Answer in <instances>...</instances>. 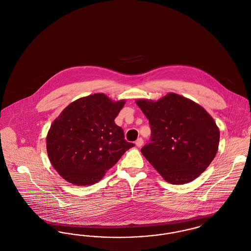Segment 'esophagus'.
I'll return each mask as SVG.
<instances>
[{"instance_id": "esophagus-1", "label": "esophagus", "mask_w": 251, "mask_h": 251, "mask_svg": "<svg viewBox=\"0 0 251 251\" xmlns=\"http://www.w3.org/2000/svg\"><path fill=\"white\" fill-rule=\"evenodd\" d=\"M144 141L142 138H138L136 141H135V145L137 146V147H141L142 145H143Z\"/></svg>"}]
</instances>
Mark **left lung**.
Here are the masks:
<instances>
[{
    "label": "left lung",
    "instance_id": "1",
    "mask_svg": "<svg viewBox=\"0 0 251 251\" xmlns=\"http://www.w3.org/2000/svg\"><path fill=\"white\" fill-rule=\"evenodd\" d=\"M136 104L151 127V143L141 152L167 182L183 184L198 178L214 160L220 131L200 104L176 94Z\"/></svg>",
    "mask_w": 251,
    "mask_h": 251
}]
</instances>
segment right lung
Here are the masks:
<instances>
[{
	"instance_id": "obj_1",
	"label": "right lung",
	"mask_w": 251,
	"mask_h": 251,
	"mask_svg": "<svg viewBox=\"0 0 251 251\" xmlns=\"http://www.w3.org/2000/svg\"><path fill=\"white\" fill-rule=\"evenodd\" d=\"M125 101L96 93L72 101L53 120L46 148L63 179L77 186L94 184L134 146L114 121Z\"/></svg>"
}]
</instances>
